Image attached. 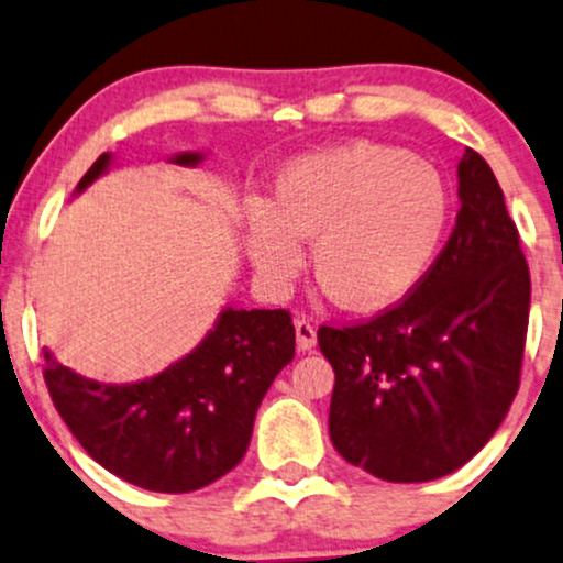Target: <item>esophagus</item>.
Returning <instances> with one entry per match:
<instances>
[{"mask_svg":"<svg viewBox=\"0 0 563 563\" xmlns=\"http://www.w3.org/2000/svg\"><path fill=\"white\" fill-rule=\"evenodd\" d=\"M314 345H317L314 324H311L306 317H298L296 319V347L306 353V351H311Z\"/></svg>","mask_w":563,"mask_h":563,"instance_id":"1","label":"esophagus"}]
</instances>
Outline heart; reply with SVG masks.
<instances>
[{"mask_svg":"<svg viewBox=\"0 0 563 563\" xmlns=\"http://www.w3.org/2000/svg\"><path fill=\"white\" fill-rule=\"evenodd\" d=\"M450 220V189L429 161L374 142L306 155L283 170L273 205L246 210L249 254L288 283L311 239L319 288L353 311L393 306L429 273Z\"/></svg>","mask_w":563,"mask_h":563,"instance_id":"b5f03b06","label":"heart"}]
</instances>
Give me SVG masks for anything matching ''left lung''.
Returning <instances> with one entry per match:
<instances>
[{"label": "left lung", "instance_id": "obj_1", "mask_svg": "<svg viewBox=\"0 0 563 563\" xmlns=\"http://www.w3.org/2000/svg\"><path fill=\"white\" fill-rule=\"evenodd\" d=\"M452 236L408 296L317 332L334 368L330 437L355 467L423 483L465 465L519 389L530 269L494 170L462 155Z\"/></svg>", "mask_w": 563, "mask_h": 563}]
</instances>
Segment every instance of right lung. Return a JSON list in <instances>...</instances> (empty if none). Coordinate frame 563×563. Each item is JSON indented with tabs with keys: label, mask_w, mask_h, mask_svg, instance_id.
I'll return each mask as SVG.
<instances>
[{
	"label": "right lung",
	"mask_w": 563,
	"mask_h": 563,
	"mask_svg": "<svg viewBox=\"0 0 563 563\" xmlns=\"http://www.w3.org/2000/svg\"><path fill=\"white\" fill-rule=\"evenodd\" d=\"M174 163L195 166L197 153ZM109 166L103 153L77 189ZM286 309H225L179 364L137 384H98L46 353L44 382L73 437L98 465L134 486L187 494L231 473L246 454L262 397L294 361Z\"/></svg>",
	"instance_id": "right-lung-1"
}]
</instances>
